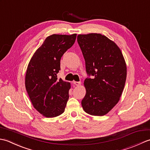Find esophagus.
<instances>
[{"label":"esophagus","instance_id":"34e87169","mask_svg":"<svg viewBox=\"0 0 150 150\" xmlns=\"http://www.w3.org/2000/svg\"><path fill=\"white\" fill-rule=\"evenodd\" d=\"M73 84H75V85H76V86H80L81 84V82H76V81H74L73 82Z\"/></svg>","mask_w":150,"mask_h":150}]
</instances>
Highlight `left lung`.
Returning <instances> with one entry per match:
<instances>
[{
  "mask_svg": "<svg viewBox=\"0 0 150 150\" xmlns=\"http://www.w3.org/2000/svg\"><path fill=\"white\" fill-rule=\"evenodd\" d=\"M88 75L81 104L86 113L103 116L115 106L122 93L127 75L125 60L113 41L100 33L79 35Z\"/></svg>",
  "mask_w": 150,
  "mask_h": 150,
  "instance_id": "obj_1",
  "label": "left lung"
}]
</instances>
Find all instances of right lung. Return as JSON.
<instances>
[{"label": "right lung", "instance_id": "right-lung-1", "mask_svg": "<svg viewBox=\"0 0 150 150\" xmlns=\"http://www.w3.org/2000/svg\"><path fill=\"white\" fill-rule=\"evenodd\" d=\"M76 37V33L48 36L28 64L25 86L33 107L46 117H55L64 111L71 84L57 79V74L60 69V59Z\"/></svg>", "mask_w": 150, "mask_h": 150}]
</instances>
